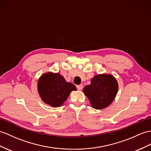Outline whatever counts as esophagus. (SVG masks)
<instances>
[{"label": "esophagus", "mask_w": 151, "mask_h": 151, "mask_svg": "<svg viewBox=\"0 0 151 151\" xmlns=\"http://www.w3.org/2000/svg\"><path fill=\"white\" fill-rule=\"evenodd\" d=\"M83 88V84H79V85L77 86V88H78V90H81Z\"/></svg>", "instance_id": "34e87169"}]
</instances>
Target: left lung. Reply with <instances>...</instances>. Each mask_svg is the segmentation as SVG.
I'll return each mask as SVG.
<instances>
[{
  "instance_id": "1",
  "label": "left lung",
  "mask_w": 151,
  "mask_h": 151,
  "mask_svg": "<svg viewBox=\"0 0 151 151\" xmlns=\"http://www.w3.org/2000/svg\"><path fill=\"white\" fill-rule=\"evenodd\" d=\"M119 89L116 78L110 73L95 75L91 84L86 86L83 93L87 96L91 107L96 109L107 108L115 99Z\"/></svg>"
}]
</instances>
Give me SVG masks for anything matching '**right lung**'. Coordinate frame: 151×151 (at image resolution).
I'll use <instances>...</instances> for the list:
<instances>
[{
    "instance_id": "obj_1",
    "label": "right lung",
    "mask_w": 151,
    "mask_h": 151,
    "mask_svg": "<svg viewBox=\"0 0 151 151\" xmlns=\"http://www.w3.org/2000/svg\"><path fill=\"white\" fill-rule=\"evenodd\" d=\"M38 91L42 100L52 107L62 106L72 91L77 90L74 84L67 82L58 73H43L38 81Z\"/></svg>"
}]
</instances>
